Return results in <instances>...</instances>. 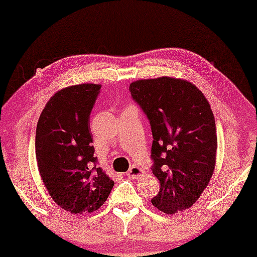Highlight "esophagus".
<instances>
[{"mask_svg": "<svg viewBox=\"0 0 257 257\" xmlns=\"http://www.w3.org/2000/svg\"><path fill=\"white\" fill-rule=\"evenodd\" d=\"M141 173H143V170H141L140 167L132 166L131 169L126 172V176H128V178H138V176L141 175Z\"/></svg>", "mask_w": 257, "mask_h": 257, "instance_id": "34e87169", "label": "esophagus"}]
</instances>
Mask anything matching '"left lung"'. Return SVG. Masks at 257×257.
I'll use <instances>...</instances> for the list:
<instances>
[{
	"mask_svg": "<svg viewBox=\"0 0 257 257\" xmlns=\"http://www.w3.org/2000/svg\"><path fill=\"white\" fill-rule=\"evenodd\" d=\"M129 90L151 125L152 173L161 182L152 204L166 214L184 211L197 202L214 173L217 137L210 105L184 79H139Z\"/></svg>",
	"mask_w": 257,
	"mask_h": 257,
	"instance_id": "8db88e82",
	"label": "left lung"
}]
</instances>
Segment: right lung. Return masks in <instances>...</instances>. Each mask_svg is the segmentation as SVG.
Returning <instances> with one entry per match:
<instances>
[{
	"label": "right lung",
	"mask_w": 257,
	"mask_h": 257,
	"mask_svg": "<svg viewBox=\"0 0 257 257\" xmlns=\"http://www.w3.org/2000/svg\"><path fill=\"white\" fill-rule=\"evenodd\" d=\"M100 84H77L57 91L44 106L36 128L40 175L54 202L72 214L93 213L114 182L94 157L89 116Z\"/></svg>",
	"instance_id": "obj_1"
}]
</instances>
